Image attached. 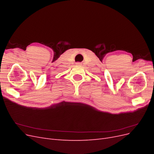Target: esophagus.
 <instances>
[{
	"label": "esophagus",
	"instance_id": "obj_1",
	"mask_svg": "<svg viewBox=\"0 0 154 154\" xmlns=\"http://www.w3.org/2000/svg\"><path fill=\"white\" fill-rule=\"evenodd\" d=\"M76 66H82V63L81 62H76Z\"/></svg>",
	"mask_w": 154,
	"mask_h": 154
}]
</instances>
